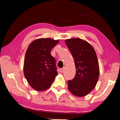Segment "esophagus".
<instances>
[{
  "label": "esophagus",
  "mask_w": 120,
  "mask_h": 120,
  "mask_svg": "<svg viewBox=\"0 0 120 120\" xmlns=\"http://www.w3.org/2000/svg\"><path fill=\"white\" fill-rule=\"evenodd\" d=\"M64 71V68H60V71L61 73H63V72Z\"/></svg>",
  "instance_id": "esophagus-1"
}]
</instances>
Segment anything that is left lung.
Returning a JSON list of instances; mask_svg holds the SVG:
<instances>
[{
  "instance_id": "8db88e82",
  "label": "left lung",
  "mask_w": 120,
  "mask_h": 120,
  "mask_svg": "<svg viewBox=\"0 0 120 120\" xmlns=\"http://www.w3.org/2000/svg\"><path fill=\"white\" fill-rule=\"evenodd\" d=\"M65 42L75 60V78L68 81L70 91L77 97L88 95L95 88L100 70L95 50L90 43L79 38L66 39Z\"/></svg>"
}]
</instances>
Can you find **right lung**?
I'll use <instances>...</instances> for the list:
<instances>
[{
  "label": "right lung",
  "instance_id": "right-lung-1",
  "mask_svg": "<svg viewBox=\"0 0 120 120\" xmlns=\"http://www.w3.org/2000/svg\"><path fill=\"white\" fill-rule=\"evenodd\" d=\"M59 41L39 38L29 45L25 53L23 72L30 85L37 91L49 89L57 74L55 59L50 51Z\"/></svg>",
  "mask_w": 120,
  "mask_h": 120
}]
</instances>
